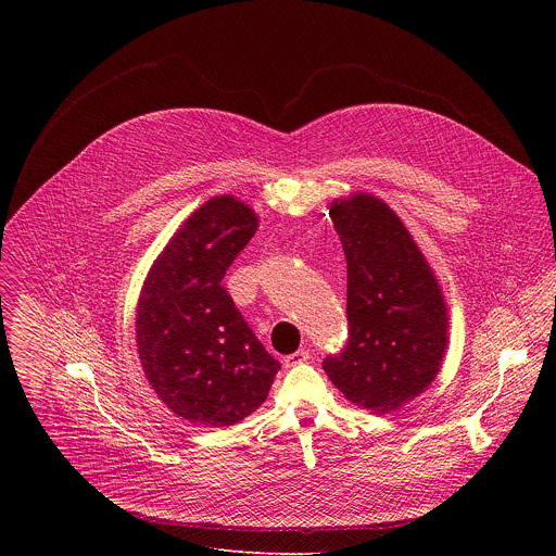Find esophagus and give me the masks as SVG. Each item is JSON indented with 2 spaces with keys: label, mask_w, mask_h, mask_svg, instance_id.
<instances>
[{
  "label": "esophagus",
  "mask_w": 556,
  "mask_h": 556,
  "mask_svg": "<svg viewBox=\"0 0 556 556\" xmlns=\"http://www.w3.org/2000/svg\"><path fill=\"white\" fill-rule=\"evenodd\" d=\"M308 359H311V353H308L306 349H300V351H295V353H291V355L285 357V366H287V368H293V366H300V364H304V362H308Z\"/></svg>",
  "instance_id": "obj_1"
}]
</instances>
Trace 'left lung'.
I'll return each mask as SVG.
<instances>
[{"label":"left lung","mask_w":556,"mask_h":556,"mask_svg":"<svg viewBox=\"0 0 556 556\" xmlns=\"http://www.w3.org/2000/svg\"><path fill=\"white\" fill-rule=\"evenodd\" d=\"M346 258V344L323 359L331 383L375 413L396 410L437 377L447 308L396 214L370 194L329 210Z\"/></svg>","instance_id":"left-lung-1"}]
</instances>
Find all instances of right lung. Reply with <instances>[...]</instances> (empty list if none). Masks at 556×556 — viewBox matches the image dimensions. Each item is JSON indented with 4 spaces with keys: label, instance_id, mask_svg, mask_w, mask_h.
Wrapping results in <instances>:
<instances>
[{
    "label": "right lung",
    "instance_id": "1",
    "mask_svg": "<svg viewBox=\"0 0 556 556\" xmlns=\"http://www.w3.org/2000/svg\"><path fill=\"white\" fill-rule=\"evenodd\" d=\"M258 220L214 197L170 238L137 308V346L150 386L179 417L225 428L256 410L280 370L223 287Z\"/></svg>",
    "mask_w": 556,
    "mask_h": 556
}]
</instances>
